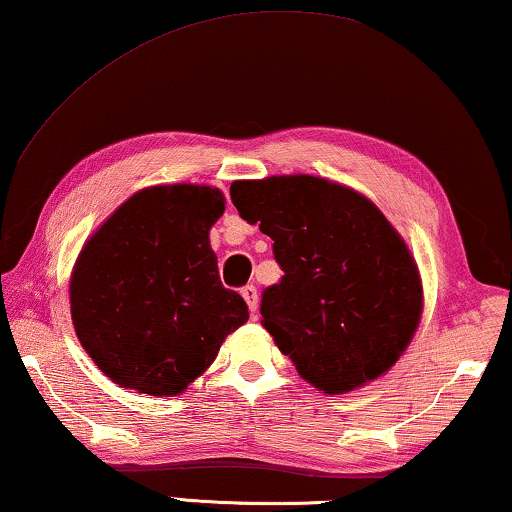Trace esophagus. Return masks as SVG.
I'll return each instance as SVG.
<instances>
[{
	"label": "esophagus",
	"instance_id": "esophagus-1",
	"mask_svg": "<svg viewBox=\"0 0 512 512\" xmlns=\"http://www.w3.org/2000/svg\"><path fill=\"white\" fill-rule=\"evenodd\" d=\"M241 296L243 299H246V303H248V308H250V312H257V287L255 285H246L241 289Z\"/></svg>",
	"mask_w": 512,
	"mask_h": 512
}]
</instances>
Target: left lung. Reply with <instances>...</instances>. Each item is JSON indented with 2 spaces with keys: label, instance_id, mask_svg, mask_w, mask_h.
I'll return each instance as SVG.
<instances>
[{
  "label": "left lung",
  "instance_id": "left-lung-1",
  "mask_svg": "<svg viewBox=\"0 0 512 512\" xmlns=\"http://www.w3.org/2000/svg\"><path fill=\"white\" fill-rule=\"evenodd\" d=\"M236 211L273 239L282 278L262 326L303 379L338 395L384 375L421 322L423 287L407 243L356 190L310 174L234 181Z\"/></svg>",
  "mask_w": 512,
  "mask_h": 512
}]
</instances>
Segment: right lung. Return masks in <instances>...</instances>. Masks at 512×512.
<instances>
[{
	"instance_id": "obj_1",
	"label": "right lung",
	"mask_w": 512,
	"mask_h": 512,
	"mask_svg": "<svg viewBox=\"0 0 512 512\" xmlns=\"http://www.w3.org/2000/svg\"><path fill=\"white\" fill-rule=\"evenodd\" d=\"M218 188L151 186L121 204L85 243L71 276L80 345L114 384L172 398L246 324L248 305L218 276L209 230Z\"/></svg>"
}]
</instances>
